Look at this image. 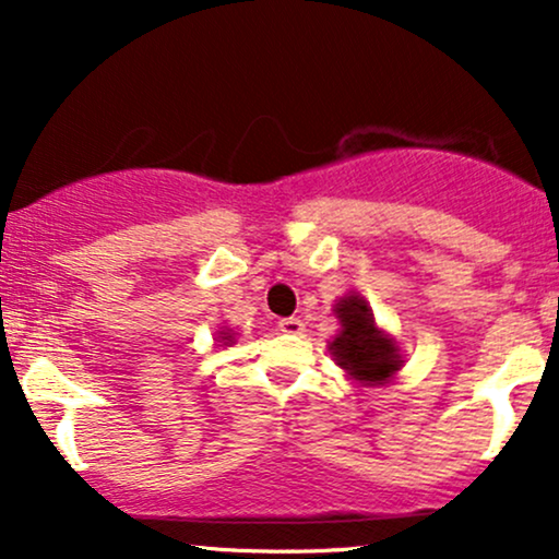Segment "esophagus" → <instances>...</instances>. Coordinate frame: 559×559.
<instances>
[{
	"label": "esophagus",
	"instance_id": "1",
	"mask_svg": "<svg viewBox=\"0 0 559 559\" xmlns=\"http://www.w3.org/2000/svg\"><path fill=\"white\" fill-rule=\"evenodd\" d=\"M278 329L288 333V336H299V333L305 331V323H301L299 318H284V320H278Z\"/></svg>",
	"mask_w": 559,
	"mask_h": 559
}]
</instances>
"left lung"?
Masks as SVG:
<instances>
[{
	"label": "left lung",
	"instance_id": "left-lung-1",
	"mask_svg": "<svg viewBox=\"0 0 559 559\" xmlns=\"http://www.w3.org/2000/svg\"><path fill=\"white\" fill-rule=\"evenodd\" d=\"M333 312L342 323V331L329 344V349L338 368H344L365 386L391 381L404 360L394 338H389L376 325L368 301L360 294H349V297L338 299Z\"/></svg>",
	"mask_w": 559,
	"mask_h": 559
}]
</instances>
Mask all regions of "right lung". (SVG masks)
Returning a JSON list of instances; mask_svg holds the SVG:
<instances>
[{"label":"right lung","instance_id":"right-lung-1","mask_svg":"<svg viewBox=\"0 0 559 559\" xmlns=\"http://www.w3.org/2000/svg\"><path fill=\"white\" fill-rule=\"evenodd\" d=\"M221 338H223V344L234 342V333H230V331H221Z\"/></svg>","mask_w":559,"mask_h":559}]
</instances>
